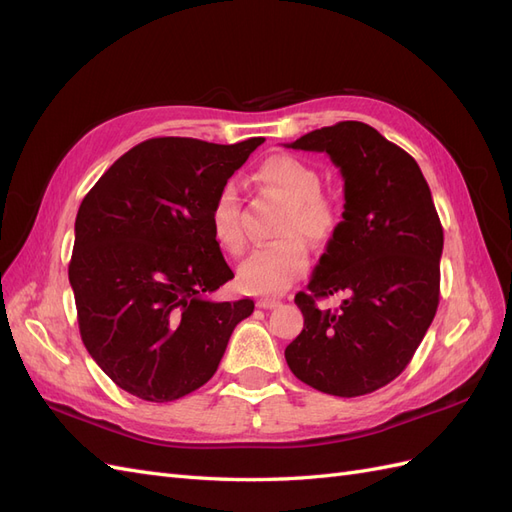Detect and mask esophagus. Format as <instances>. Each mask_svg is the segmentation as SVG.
I'll return each instance as SVG.
<instances>
[{"label": "esophagus", "instance_id": "34e87169", "mask_svg": "<svg viewBox=\"0 0 512 512\" xmlns=\"http://www.w3.org/2000/svg\"><path fill=\"white\" fill-rule=\"evenodd\" d=\"M256 305H258L260 309H273V307L280 305V301H277V299H269V297H262V299L256 301Z\"/></svg>", "mask_w": 512, "mask_h": 512}]
</instances>
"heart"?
Masks as SVG:
<instances>
[{
	"mask_svg": "<svg viewBox=\"0 0 512 512\" xmlns=\"http://www.w3.org/2000/svg\"><path fill=\"white\" fill-rule=\"evenodd\" d=\"M260 181L282 196L288 209L282 222L286 239L258 247L239 267L237 280L245 292L280 294L307 271L309 252L307 237L314 243L329 241L337 228V209L329 198L320 194L322 179L318 170L299 158L280 153L262 162ZM213 237L226 252L241 254L247 243L239 192L232 183L224 185L211 207Z\"/></svg>",
	"mask_w": 512,
	"mask_h": 512,
	"instance_id": "obj_1",
	"label": "heart"
}]
</instances>
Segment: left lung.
Returning a JSON list of instances; mask_svg holds the SVG:
<instances>
[{"mask_svg":"<svg viewBox=\"0 0 512 512\" xmlns=\"http://www.w3.org/2000/svg\"><path fill=\"white\" fill-rule=\"evenodd\" d=\"M286 147L327 153L344 179V213L294 303L303 331L286 346L301 382L337 397L382 389L406 369L436 316L444 232L408 153L367 123L339 121ZM337 289V310L315 299Z\"/></svg>","mask_w":512,"mask_h":512,"instance_id":"obj_1","label":"left lung"}]
</instances>
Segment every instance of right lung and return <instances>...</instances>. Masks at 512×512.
Segmentation results:
<instances>
[{"mask_svg": "<svg viewBox=\"0 0 512 512\" xmlns=\"http://www.w3.org/2000/svg\"><path fill=\"white\" fill-rule=\"evenodd\" d=\"M262 138H149L83 198L68 267L83 344L130 395L175 401L218 371L252 299L211 301L235 277L211 230L215 196Z\"/></svg>", "mask_w": 512, "mask_h": 512, "instance_id": "add662e5", "label": "right lung"}]
</instances>
